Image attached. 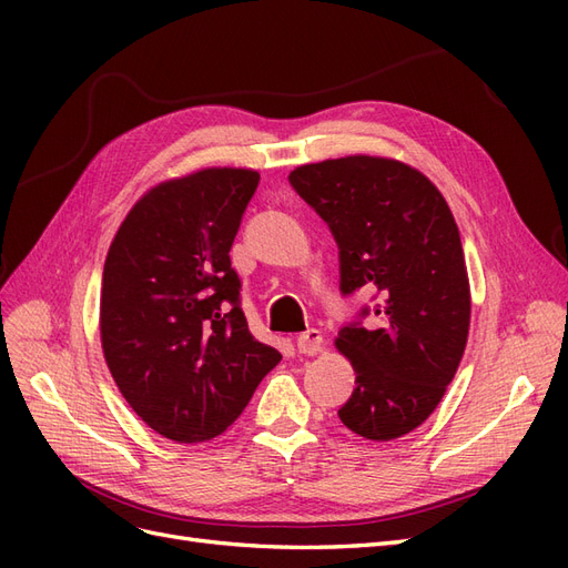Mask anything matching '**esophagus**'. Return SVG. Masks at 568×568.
<instances>
[{
	"mask_svg": "<svg viewBox=\"0 0 568 568\" xmlns=\"http://www.w3.org/2000/svg\"><path fill=\"white\" fill-rule=\"evenodd\" d=\"M296 346L303 355H317L324 346V338H322V332L320 329H307L303 334H298L296 338Z\"/></svg>",
	"mask_w": 568,
	"mask_h": 568,
	"instance_id": "34e87169",
	"label": "esophagus"
}]
</instances>
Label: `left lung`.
<instances>
[{
    "label": "left lung",
    "mask_w": 568,
    "mask_h": 568,
    "mask_svg": "<svg viewBox=\"0 0 568 568\" xmlns=\"http://www.w3.org/2000/svg\"><path fill=\"white\" fill-rule=\"evenodd\" d=\"M288 182L336 239L341 294L365 286L376 298L374 326L353 322L336 338L355 369L341 422L369 440L415 432L438 407L469 336V277L448 203L419 170L379 156L301 165Z\"/></svg>",
    "instance_id": "8db88e82"
}]
</instances>
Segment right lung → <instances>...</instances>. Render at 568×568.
<instances>
[{"mask_svg": "<svg viewBox=\"0 0 568 568\" xmlns=\"http://www.w3.org/2000/svg\"><path fill=\"white\" fill-rule=\"evenodd\" d=\"M261 175L205 168L161 182L115 232L101 280V348L115 386L153 432L220 436L280 351L255 341L230 248Z\"/></svg>", "mask_w": 568, "mask_h": 568, "instance_id": "1", "label": "right lung"}]
</instances>
